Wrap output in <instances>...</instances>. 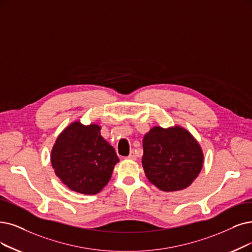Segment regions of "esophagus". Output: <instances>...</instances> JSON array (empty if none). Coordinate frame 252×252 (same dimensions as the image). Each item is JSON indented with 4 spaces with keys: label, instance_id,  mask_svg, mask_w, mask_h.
Here are the masks:
<instances>
[{
    "label": "esophagus",
    "instance_id": "obj_1",
    "mask_svg": "<svg viewBox=\"0 0 252 252\" xmlns=\"http://www.w3.org/2000/svg\"><path fill=\"white\" fill-rule=\"evenodd\" d=\"M127 159H130V160H135L136 159V155H135V153L133 152H130V154H129V156L127 157Z\"/></svg>",
    "mask_w": 252,
    "mask_h": 252
}]
</instances>
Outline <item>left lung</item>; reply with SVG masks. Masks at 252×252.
<instances>
[{
  "mask_svg": "<svg viewBox=\"0 0 252 252\" xmlns=\"http://www.w3.org/2000/svg\"><path fill=\"white\" fill-rule=\"evenodd\" d=\"M143 167L149 181L162 191L188 187L203 167V152L187 130L154 127L144 136Z\"/></svg>",
  "mask_w": 252,
  "mask_h": 252,
  "instance_id": "8db88e82",
  "label": "left lung"
}]
</instances>
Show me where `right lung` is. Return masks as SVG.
<instances>
[{
    "label": "right lung",
    "mask_w": 252,
    "mask_h": 252,
    "mask_svg": "<svg viewBox=\"0 0 252 252\" xmlns=\"http://www.w3.org/2000/svg\"><path fill=\"white\" fill-rule=\"evenodd\" d=\"M119 161L115 149L96 124H70L52 151V165L62 182L75 192L96 194L108 183Z\"/></svg>",
    "instance_id": "1"
}]
</instances>
